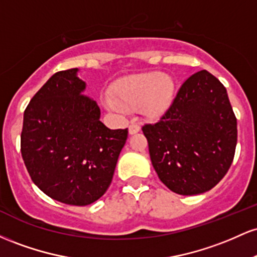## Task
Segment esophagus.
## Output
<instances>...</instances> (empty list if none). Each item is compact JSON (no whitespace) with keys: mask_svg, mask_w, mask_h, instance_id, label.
<instances>
[{"mask_svg":"<svg viewBox=\"0 0 257 257\" xmlns=\"http://www.w3.org/2000/svg\"><path fill=\"white\" fill-rule=\"evenodd\" d=\"M139 131H140V124H139V123L133 122L132 124L129 125V134H131V135L137 134Z\"/></svg>","mask_w":257,"mask_h":257,"instance_id":"34e87169","label":"esophagus"}]
</instances>
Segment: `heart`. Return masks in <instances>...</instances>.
I'll return each mask as SVG.
<instances>
[{"label":"heart","instance_id":"1","mask_svg":"<svg viewBox=\"0 0 257 257\" xmlns=\"http://www.w3.org/2000/svg\"><path fill=\"white\" fill-rule=\"evenodd\" d=\"M175 96V82L161 71L134 73L119 78L112 85V96L104 99L113 111L140 108L150 117H157L172 105Z\"/></svg>","mask_w":257,"mask_h":257}]
</instances>
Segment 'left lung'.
<instances>
[{"label": "left lung", "instance_id": "1", "mask_svg": "<svg viewBox=\"0 0 257 257\" xmlns=\"http://www.w3.org/2000/svg\"><path fill=\"white\" fill-rule=\"evenodd\" d=\"M143 132L159 180L182 196L219 184L237 146V118L226 88L206 70L186 79L166 113Z\"/></svg>", "mask_w": 257, "mask_h": 257}]
</instances>
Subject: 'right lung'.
Wrapping results in <instances>:
<instances>
[{"mask_svg": "<svg viewBox=\"0 0 257 257\" xmlns=\"http://www.w3.org/2000/svg\"><path fill=\"white\" fill-rule=\"evenodd\" d=\"M78 69L52 76L24 112L20 150L34 184L69 205L94 203L107 191L128 129H108L84 95Z\"/></svg>", "mask_w": 257, "mask_h": 257, "instance_id": "1", "label": "right lung"}]
</instances>
